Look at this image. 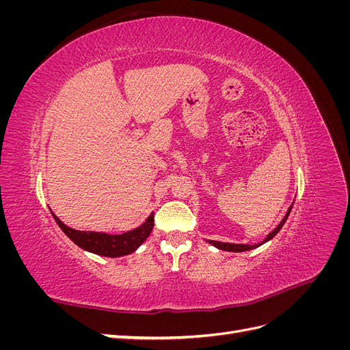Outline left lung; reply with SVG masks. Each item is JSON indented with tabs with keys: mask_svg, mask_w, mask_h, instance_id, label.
<instances>
[{
	"mask_svg": "<svg viewBox=\"0 0 350 350\" xmlns=\"http://www.w3.org/2000/svg\"><path fill=\"white\" fill-rule=\"evenodd\" d=\"M292 207H293V203H292V206L288 208V211H286V215H284V217L282 219V221L280 224L274 228L270 234L264 238L261 242H258V243H254V245H247V243H229V242H220V241H210V239H207V242L208 243H211V245L213 247H216L217 250H221V251H229V252H243V251H250V250H254V248H258L260 245H262V243H266V242H269L270 239H273L274 237H276L278 234H279V230L283 228V225H284V221L288 220V217H289V215H291V210H292Z\"/></svg>",
	"mask_w": 350,
	"mask_h": 350,
	"instance_id": "obj_1",
	"label": "left lung"
}]
</instances>
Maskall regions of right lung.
Here are the masks:
<instances>
[{
    "label": "right lung",
    "instance_id": "obj_1",
    "mask_svg": "<svg viewBox=\"0 0 350 350\" xmlns=\"http://www.w3.org/2000/svg\"><path fill=\"white\" fill-rule=\"evenodd\" d=\"M52 216H54L61 230L81 250L111 258L129 256V254L134 252L147 238H149L154 226V213H150V216L147 217L139 228L124 232V234L111 235L107 234V232H88L72 229L62 224L54 213H52Z\"/></svg>",
    "mask_w": 350,
    "mask_h": 350
}]
</instances>
